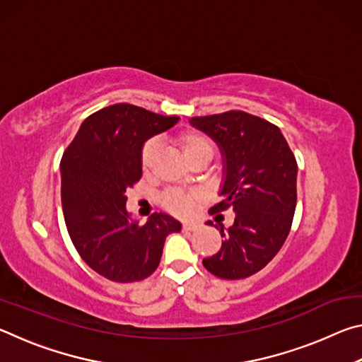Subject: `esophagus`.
<instances>
[{
    "label": "esophagus",
    "instance_id": "34e87169",
    "mask_svg": "<svg viewBox=\"0 0 362 362\" xmlns=\"http://www.w3.org/2000/svg\"><path fill=\"white\" fill-rule=\"evenodd\" d=\"M182 228L183 230H188V231H196L199 228V225L198 223H194V222H185L182 225Z\"/></svg>",
    "mask_w": 362,
    "mask_h": 362
}]
</instances>
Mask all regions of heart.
Listing matches in <instances>:
<instances>
[{
	"mask_svg": "<svg viewBox=\"0 0 362 362\" xmlns=\"http://www.w3.org/2000/svg\"><path fill=\"white\" fill-rule=\"evenodd\" d=\"M179 145L183 156L187 158V161L189 164H194L196 161H201V159L211 161L214 153H216V145H214L212 140L207 137L206 134L199 131H187L180 134ZM156 153L158 140H145L142 150H140V166H142V170L145 174L150 173L153 161H155L156 158ZM161 201L163 206L166 207L169 212L175 214V216L187 217L194 211L196 204L199 203V193L192 192V189H188V192L187 189H168V192L163 194Z\"/></svg>",
	"mask_w": 362,
	"mask_h": 362,
	"instance_id": "1",
	"label": "heart"
}]
</instances>
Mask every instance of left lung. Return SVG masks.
I'll return each instance as SVG.
<instances>
[{"label": "left lung", "mask_w": 362, "mask_h": 362, "mask_svg": "<svg viewBox=\"0 0 362 362\" xmlns=\"http://www.w3.org/2000/svg\"><path fill=\"white\" fill-rule=\"evenodd\" d=\"M192 124L216 140L225 161L222 201L209 214L236 212L233 226L220 228L222 247L203 265L220 279L249 278L273 260L291 231L296 156L278 126L241 110L194 116Z\"/></svg>", "instance_id": "1"}]
</instances>
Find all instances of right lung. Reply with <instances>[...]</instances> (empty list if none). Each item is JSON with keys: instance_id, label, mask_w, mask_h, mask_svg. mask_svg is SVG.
<instances>
[{"instance_id": "obj_1", "label": "right lung", "mask_w": 362, "mask_h": 362, "mask_svg": "<svg viewBox=\"0 0 362 362\" xmlns=\"http://www.w3.org/2000/svg\"><path fill=\"white\" fill-rule=\"evenodd\" d=\"M177 116L115 103L93 113L60 159L62 209L71 243L88 265L115 283H136L158 268L169 233L180 223L168 214L131 222L126 189L142 177L140 150L173 127Z\"/></svg>"}]
</instances>
